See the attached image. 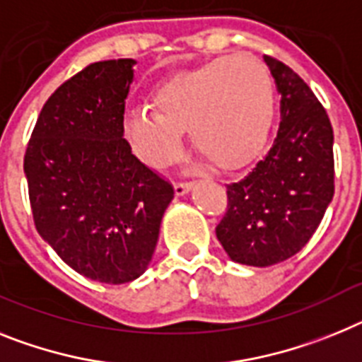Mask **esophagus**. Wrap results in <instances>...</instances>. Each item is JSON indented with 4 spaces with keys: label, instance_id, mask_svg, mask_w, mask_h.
<instances>
[{
    "label": "esophagus",
    "instance_id": "1",
    "mask_svg": "<svg viewBox=\"0 0 362 362\" xmlns=\"http://www.w3.org/2000/svg\"><path fill=\"white\" fill-rule=\"evenodd\" d=\"M191 189H193V184H191V182H177V184H175V194H177V197H184V194L189 193Z\"/></svg>",
    "mask_w": 362,
    "mask_h": 362
}]
</instances>
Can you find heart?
Instances as JSON below:
<instances>
[{"instance_id":"obj_1","label":"heart","mask_w":362,"mask_h":362,"mask_svg":"<svg viewBox=\"0 0 362 362\" xmlns=\"http://www.w3.org/2000/svg\"><path fill=\"white\" fill-rule=\"evenodd\" d=\"M151 107L125 116L124 133L147 165L163 168L178 155L182 131L222 171H235L262 153L275 115L269 71L250 54L222 56L178 72L151 94Z\"/></svg>"}]
</instances>
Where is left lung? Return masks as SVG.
Here are the masks:
<instances>
[{
  "label": "left lung",
  "instance_id": "1",
  "mask_svg": "<svg viewBox=\"0 0 362 362\" xmlns=\"http://www.w3.org/2000/svg\"><path fill=\"white\" fill-rule=\"evenodd\" d=\"M281 93L268 155L228 185L216 238L233 262L266 268L303 250L333 199V129L325 107L288 65L264 56Z\"/></svg>",
  "mask_w": 362,
  "mask_h": 362
}]
</instances>
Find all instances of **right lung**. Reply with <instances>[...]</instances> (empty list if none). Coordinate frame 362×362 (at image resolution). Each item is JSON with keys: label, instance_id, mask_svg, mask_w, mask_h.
Instances as JSON below:
<instances>
[{"label": "right lung", "instance_id": "1", "mask_svg": "<svg viewBox=\"0 0 362 362\" xmlns=\"http://www.w3.org/2000/svg\"><path fill=\"white\" fill-rule=\"evenodd\" d=\"M134 59L86 67L47 100L25 153L37 233L74 272L124 284L149 268L171 184L124 138Z\"/></svg>", "mask_w": 362, "mask_h": 362}]
</instances>
